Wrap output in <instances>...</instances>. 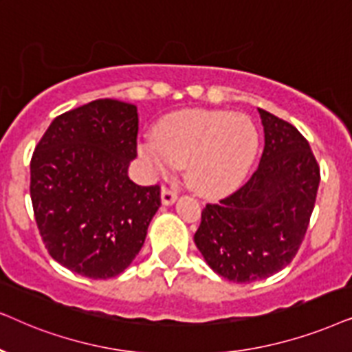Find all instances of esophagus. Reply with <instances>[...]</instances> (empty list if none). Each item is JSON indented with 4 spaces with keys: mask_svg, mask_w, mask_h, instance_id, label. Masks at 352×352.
<instances>
[{
    "mask_svg": "<svg viewBox=\"0 0 352 352\" xmlns=\"http://www.w3.org/2000/svg\"><path fill=\"white\" fill-rule=\"evenodd\" d=\"M161 199H162V204H166V206L173 204L177 199V193L173 190L168 188V186L162 185L161 186Z\"/></svg>",
    "mask_w": 352,
    "mask_h": 352,
    "instance_id": "esophagus-1",
    "label": "esophagus"
}]
</instances>
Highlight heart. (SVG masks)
I'll return each mask as SVG.
<instances>
[{
    "label": "heart",
    "mask_w": 352,
    "mask_h": 352,
    "mask_svg": "<svg viewBox=\"0 0 352 352\" xmlns=\"http://www.w3.org/2000/svg\"><path fill=\"white\" fill-rule=\"evenodd\" d=\"M257 148L259 137L250 117L186 109L164 117L154 142L140 144V154L157 173L186 167V180L196 193L219 198L241 184Z\"/></svg>",
    "instance_id": "b5f03b06"
}]
</instances>
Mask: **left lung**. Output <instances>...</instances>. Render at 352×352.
Segmentation results:
<instances>
[{"label": "left lung", "mask_w": 352, "mask_h": 352, "mask_svg": "<svg viewBox=\"0 0 352 352\" xmlns=\"http://www.w3.org/2000/svg\"><path fill=\"white\" fill-rule=\"evenodd\" d=\"M259 167L235 193L206 204L195 243L210 269L236 283L267 278L301 246L316 204L320 167L307 140L264 109Z\"/></svg>", "instance_id": "1"}]
</instances>
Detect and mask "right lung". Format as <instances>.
<instances>
[{
  "mask_svg": "<svg viewBox=\"0 0 352 352\" xmlns=\"http://www.w3.org/2000/svg\"><path fill=\"white\" fill-rule=\"evenodd\" d=\"M133 104L96 100L56 117L30 161V198L50 256L83 277L106 280L132 264L161 206L159 185L140 186Z\"/></svg>",
  "mask_w": 352,
  "mask_h": 352,
  "instance_id": "1",
  "label": "right lung"
}]
</instances>
